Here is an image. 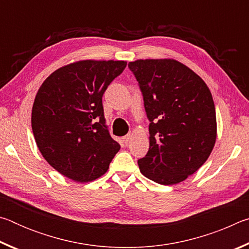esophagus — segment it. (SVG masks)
Masks as SVG:
<instances>
[{
	"instance_id": "34e87169",
	"label": "esophagus",
	"mask_w": 249,
	"mask_h": 249,
	"mask_svg": "<svg viewBox=\"0 0 249 249\" xmlns=\"http://www.w3.org/2000/svg\"><path fill=\"white\" fill-rule=\"evenodd\" d=\"M132 136H133V135L129 133V134L126 135V136L123 137V142H125V144H128V142H130V140H132Z\"/></svg>"
}]
</instances>
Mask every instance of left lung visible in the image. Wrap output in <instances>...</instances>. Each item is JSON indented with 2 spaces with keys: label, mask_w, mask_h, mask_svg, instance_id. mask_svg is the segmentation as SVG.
Returning a JSON list of instances; mask_svg holds the SVG:
<instances>
[{
  "label": "left lung",
  "mask_w": 249,
  "mask_h": 249,
  "mask_svg": "<svg viewBox=\"0 0 249 249\" xmlns=\"http://www.w3.org/2000/svg\"><path fill=\"white\" fill-rule=\"evenodd\" d=\"M140 83L149 124V150L138 160L159 184L179 183L208 160L217 136L212 93L195 71L176 59L128 64Z\"/></svg>",
  "instance_id": "obj_1"
}]
</instances>
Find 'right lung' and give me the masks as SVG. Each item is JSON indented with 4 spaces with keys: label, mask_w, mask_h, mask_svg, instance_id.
Returning <instances> with one entry per match:
<instances>
[{
    "label": "right lung",
    "mask_w": 249,
    "mask_h": 249,
    "mask_svg": "<svg viewBox=\"0 0 249 249\" xmlns=\"http://www.w3.org/2000/svg\"><path fill=\"white\" fill-rule=\"evenodd\" d=\"M124 60H79L49 75L32 108L36 145L50 166L77 182L107 171L121 146L104 125L102 96Z\"/></svg>",
    "instance_id": "obj_1"
}]
</instances>
